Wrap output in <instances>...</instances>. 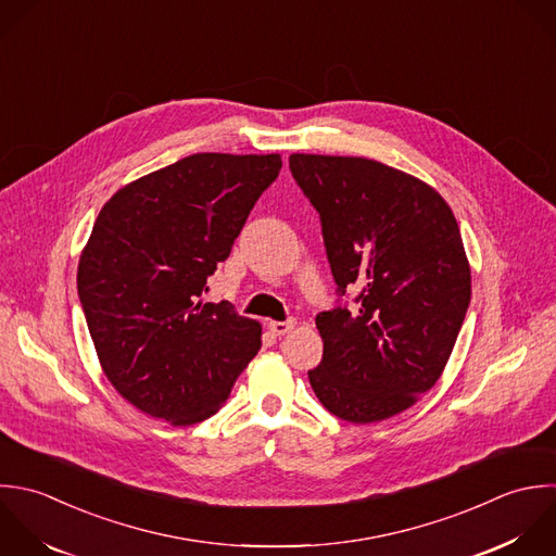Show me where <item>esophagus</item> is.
Wrapping results in <instances>:
<instances>
[{"instance_id": "obj_1", "label": "esophagus", "mask_w": 556, "mask_h": 556, "mask_svg": "<svg viewBox=\"0 0 556 556\" xmlns=\"http://www.w3.org/2000/svg\"><path fill=\"white\" fill-rule=\"evenodd\" d=\"M296 327V320H270L268 323V329L275 333V336H286L288 331H292Z\"/></svg>"}]
</instances>
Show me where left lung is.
Returning <instances> with one entry per match:
<instances>
[{"label": "left lung", "mask_w": 556, "mask_h": 556, "mask_svg": "<svg viewBox=\"0 0 556 556\" xmlns=\"http://www.w3.org/2000/svg\"><path fill=\"white\" fill-rule=\"evenodd\" d=\"M290 170L320 214L338 294L357 307L316 316L325 351L309 383L333 416L392 418L442 377L472 277L457 218L422 179L368 157L292 153Z\"/></svg>", "instance_id": "8db88e82"}]
</instances>
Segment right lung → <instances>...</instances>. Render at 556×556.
<instances>
[{
    "label": "right lung",
    "mask_w": 556,
    "mask_h": 556,
    "mask_svg": "<svg viewBox=\"0 0 556 556\" xmlns=\"http://www.w3.org/2000/svg\"><path fill=\"white\" fill-rule=\"evenodd\" d=\"M279 170V153H194L101 207L77 294L103 375L142 414L173 427L207 420L257 355L262 325L201 294Z\"/></svg>",
    "instance_id": "right-lung-1"
}]
</instances>
